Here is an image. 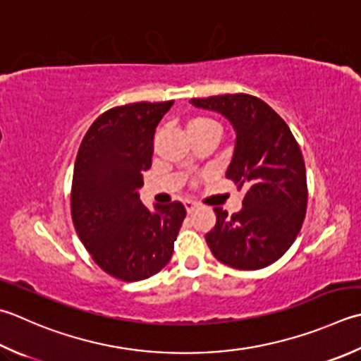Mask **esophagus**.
I'll list each match as a JSON object with an SVG mask.
<instances>
[{
    "label": "esophagus",
    "mask_w": 361,
    "mask_h": 361,
    "mask_svg": "<svg viewBox=\"0 0 361 361\" xmlns=\"http://www.w3.org/2000/svg\"><path fill=\"white\" fill-rule=\"evenodd\" d=\"M185 208H186V211H188V214H192L194 211L199 208V204H197L195 202H192V200H186L185 202Z\"/></svg>",
    "instance_id": "esophagus-1"
}]
</instances>
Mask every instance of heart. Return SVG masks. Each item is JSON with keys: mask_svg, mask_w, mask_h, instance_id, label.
Returning a JSON list of instances; mask_svg holds the SVG:
<instances>
[{"mask_svg": "<svg viewBox=\"0 0 361 361\" xmlns=\"http://www.w3.org/2000/svg\"><path fill=\"white\" fill-rule=\"evenodd\" d=\"M207 125H216L213 120L204 118V117H197L194 120H190L188 125V130H194V128H200V126H207Z\"/></svg>", "mask_w": 361, "mask_h": 361, "instance_id": "1", "label": "heart"}]
</instances>
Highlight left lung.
Listing matches in <instances>:
<instances>
[{
  "label": "left lung",
  "instance_id": "1",
  "mask_svg": "<svg viewBox=\"0 0 361 361\" xmlns=\"http://www.w3.org/2000/svg\"><path fill=\"white\" fill-rule=\"evenodd\" d=\"M190 103L231 123L236 140L225 176L245 190L238 213L214 208L216 225L204 236L211 252L243 271L275 263L295 241L307 211L305 162L291 130L269 104L247 94Z\"/></svg>",
  "mask_w": 361,
  "mask_h": 361
}]
</instances>
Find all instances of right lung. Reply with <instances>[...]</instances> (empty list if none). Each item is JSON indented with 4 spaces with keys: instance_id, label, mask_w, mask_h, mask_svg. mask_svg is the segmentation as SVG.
Listing matches in <instances>:
<instances>
[{
    "instance_id": "add662e5",
    "label": "right lung",
    "mask_w": 361,
    "mask_h": 361,
    "mask_svg": "<svg viewBox=\"0 0 361 361\" xmlns=\"http://www.w3.org/2000/svg\"><path fill=\"white\" fill-rule=\"evenodd\" d=\"M173 102L133 103L106 111L90 125L78 150L72 219L81 243L112 277L137 281L172 258L186 217L180 202H140L144 172L152 167L157 126Z\"/></svg>"
}]
</instances>
